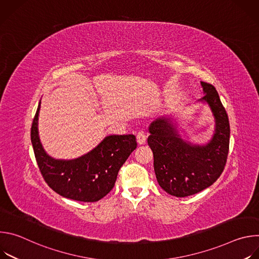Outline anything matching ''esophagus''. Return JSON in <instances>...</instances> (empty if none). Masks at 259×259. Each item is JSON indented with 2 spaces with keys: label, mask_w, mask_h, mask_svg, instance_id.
<instances>
[{
  "label": "esophagus",
  "mask_w": 259,
  "mask_h": 259,
  "mask_svg": "<svg viewBox=\"0 0 259 259\" xmlns=\"http://www.w3.org/2000/svg\"><path fill=\"white\" fill-rule=\"evenodd\" d=\"M136 139H137V143L138 144H144L146 141V136L145 133L143 131H139L136 135Z\"/></svg>",
  "instance_id": "obj_1"
}]
</instances>
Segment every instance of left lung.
<instances>
[{
    "instance_id": "obj_1",
    "label": "left lung",
    "mask_w": 259,
    "mask_h": 259,
    "mask_svg": "<svg viewBox=\"0 0 259 259\" xmlns=\"http://www.w3.org/2000/svg\"><path fill=\"white\" fill-rule=\"evenodd\" d=\"M203 100L211 107L216 122L215 134L205 146L190 145L176 133L170 119L150 126L147 139L154 154V169L160 187L169 195L184 198L202 192L224 172L230 147L229 117L215 87L201 82Z\"/></svg>"
}]
</instances>
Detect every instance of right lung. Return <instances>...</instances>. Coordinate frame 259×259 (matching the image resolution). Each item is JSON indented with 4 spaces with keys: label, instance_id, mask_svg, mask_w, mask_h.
Listing matches in <instances>:
<instances>
[{
    "label": "right lung",
    "instance_id": "obj_1",
    "mask_svg": "<svg viewBox=\"0 0 259 259\" xmlns=\"http://www.w3.org/2000/svg\"><path fill=\"white\" fill-rule=\"evenodd\" d=\"M40 104L34 115L30 139L40 172L58 195L80 202H96L115 187L120 168L136 149L133 134L110 135L89 154L71 161L54 160L43 150L38 134Z\"/></svg>",
    "mask_w": 259,
    "mask_h": 259
}]
</instances>
